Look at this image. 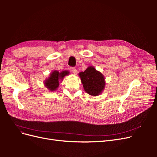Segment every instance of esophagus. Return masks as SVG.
<instances>
[{
	"label": "esophagus",
	"mask_w": 157,
	"mask_h": 157,
	"mask_svg": "<svg viewBox=\"0 0 157 157\" xmlns=\"http://www.w3.org/2000/svg\"><path fill=\"white\" fill-rule=\"evenodd\" d=\"M72 72H73V73L74 74V75H77V73H78V71H77V70L75 68H72Z\"/></svg>",
	"instance_id": "1"
}]
</instances>
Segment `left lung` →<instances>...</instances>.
Returning a JSON list of instances; mask_svg holds the SVG:
<instances>
[{
	"label": "left lung",
	"instance_id": "8db88e82",
	"mask_svg": "<svg viewBox=\"0 0 157 157\" xmlns=\"http://www.w3.org/2000/svg\"><path fill=\"white\" fill-rule=\"evenodd\" d=\"M79 76L85 91L91 96H98L105 88V81L104 76L92 66L88 67Z\"/></svg>",
	"mask_w": 157,
	"mask_h": 157
}]
</instances>
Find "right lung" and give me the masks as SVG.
I'll use <instances>...</instances> for the list:
<instances>
[{"mask_svg":"<svg viewBox=\"0 0 157 157\" xmlns=\"http://www.w3.org/2000/svg\"><path fill=\"white\" fill-rule=\"evenodd\" d=\"M69 72L68 71H64L59 73L58 71H54L50 77L44 81L45 86L50 91H55L58 88L59 84V80H63V77L66 75H68Z\"/></svg>","mask_w":157,"mask_h":157,"instance_id":"right-lung-1","label":"right lung"}]
</instances>
